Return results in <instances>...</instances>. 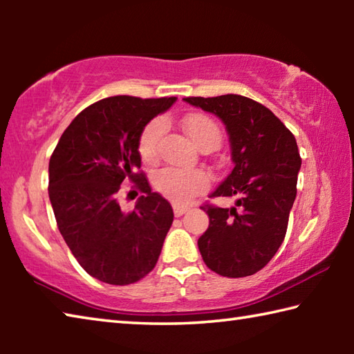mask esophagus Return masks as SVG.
<instances>
[{"label":"esophagus","instance_id":"1","mask_svg":"<svg viewBox=\"0 0 354 354\" xmlns=\"http://www.w3.org/2000/svg\"><path fill=\"white\" fill-rule=\"evenodd\" d=\"M189 211V206H181V205H173V212H175V217H181L183 214Z\"/></svg>","mask_w":354,"mask_h":354}]
</instances>
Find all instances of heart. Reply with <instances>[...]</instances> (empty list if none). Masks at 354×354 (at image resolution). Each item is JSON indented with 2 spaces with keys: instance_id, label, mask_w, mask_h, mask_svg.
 Masks as SVG:
<instances>
[{
  "instance_id": "1",
  "label": "heart",
  "mask_w": 354,
  "mask_h": 354,
  "mask_svg": "<svg viewBox=\"0 0 354 354\" xmlns=\"http://www.w3.org/2000/svg\"><path fill=\"white\" fill-rule=\"evenodd\" d=\"M184 131L200 149L215 148L220 143L221 133L218 124L205 113H190L183 120ZM165 124L160 118L151 120L139 137V153L145 162H154L159 153V140L164 134ZM209 185V176L201 170H159L154 175V187L170 200L183 203L192 195L205 190Z\"/></svg>"
}]
</instances>
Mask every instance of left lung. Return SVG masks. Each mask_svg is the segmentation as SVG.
<instances>
[{"label":"left lung","instance_id":"1","mask_svg":"<svg viewBox=\"0 0 354 354\" xmlns=\"http://www.w3.org/2000/svg\"><path fill=\"white\" fill-rule=\"evenodd\" d=\"M184 101L225 123L234 162L209 196H236V206H201L209 215L198 239L201 257L221 277H250L270 262L286 237L301 167L297 140L270 109L242 95Z\"/></svg>","mask_w":354,"mask_h":354}]
</instances>
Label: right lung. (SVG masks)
Segmentation results:
<instances>
[{"label":"right lung","instance_id":"obj_1","mask_svg":"<svg viewBox=\"0 0 354 354\" xmlns=\"http://www.w3.org/2000/svg\"><path fill=\"white\" fill-rule=\"evenodd\" d=\"M175 101L128 95L100 100L77 113L51 154L48 194L59 231L80 266L103 283H137L159 259L173 209L137 171L139 137ZM127 180L144 194L131 213L118 205L119 185Z\"/></svg>","mask_w":354,"mask_h":354}]
</instances>
